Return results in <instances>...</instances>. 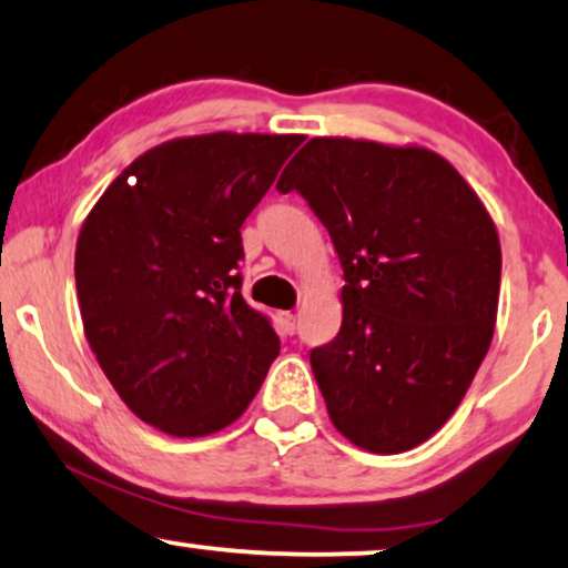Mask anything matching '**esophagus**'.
<instances>
[{
  "mask_svg": "<svg viewBox=\"0 0 568 568\" xmlns=\"http://www.w3.org/2000/svg\"><path fill=\"white\" fill-rule=\"evenodd\" d=\"M278 325H282V333L292 335L297 331V315L294 312H278Z\"/></svg>",
  "mask_w": 568,
  "mask_h": 568,
  "instance_id": "obj_1",
  "label": "esophagus"
}]
</instances>
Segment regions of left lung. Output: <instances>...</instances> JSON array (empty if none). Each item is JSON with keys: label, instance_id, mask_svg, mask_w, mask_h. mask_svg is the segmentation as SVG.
<instances>
[{"label": "left lung", "instance_id": "1", "mask_svg": "<svg viewBox=\"0 0 568 568\" xmlns=\"http://www.w3.org/2000/svg\"><path fill=\"white\" fill-rule=\"evenodd\" d=\"M327 227L345 286L341 331L310 364L333 425L402 454L438 433L497 323L503 251L464 176L420 145L312 138L278 176Z\"/></svg>", "mask_w": 568, "mask_h": 568}]
</instances>
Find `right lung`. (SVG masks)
<instances>
[{
  "label": "right lung",
  "instance_id": "1",
  "mask_svg": "<svg viewBox=\"0 0 568 568\" xmlns=\"http://www.w3.org/2000/svg\"><path fill=\"white\" fill-rule=\"evenodd\" d=\"M302 135L176 138L135 159L81 225L84 335L143 423L202 438L235 423L278 338L241 294V225Z\"/></svg>",
  "mask_w": 568,
  "mask_h": 568
}]
</instances>
